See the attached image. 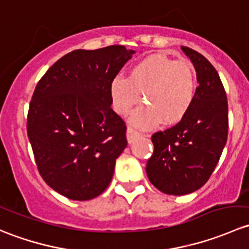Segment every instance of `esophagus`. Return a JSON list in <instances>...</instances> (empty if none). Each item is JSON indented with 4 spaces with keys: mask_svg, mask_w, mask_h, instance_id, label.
I'll return each instance as SVG.
<instances>
[{
    "mask_svg": "<svg viewBox=\"0 0 249 249\" xmlns=\"http://www.w3.org/2000/svg\"><path fill=\"white\" fill-rule=\"evenodd\" d=\"M141 136L140 132H137L136 130H134L132 127H127L126 130V139H127V142L131 144V143H134L136 139H139Z\"/></svg>",
    "mask_w": 249,
    "mask_h": 249,
    "instance_id": "obj_1",
    "label": "esophagus"
}]
</instances>
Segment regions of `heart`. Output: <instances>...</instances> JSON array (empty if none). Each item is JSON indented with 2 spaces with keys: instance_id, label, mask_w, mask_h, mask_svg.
<instances>
[{
  "instance_id": "1",
  "label": "heart",
  "mask_w": 249,
  "mask_h": 249,
  "mask_svg": "<svg viewBox=\"0 0 249 249\" xmlns=\"http://www.w3.org/2000/svg\"><path fill=\"white\" fill-rule=\"evenodd\" d=\"M196 72L190 62L154 54L132 65L127 78L114 77L108 92L113 109L118 114H129L140 104L141 94L147 106L131 115L130 123L145 130L179 123L189 113L196 97Z\"/></svg>"
}]
</instances>
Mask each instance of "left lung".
Returning a JSON list of instances; mask_svg holds the SVG:
<instances>
[{"label": "left lung", "mask_w": 249, "mask_h": 249, "mask_svg": "<svg viewBox=\"0 0 249 249\" xmlns=\"http://www.w3.org/2000/svg\"><path fill=\"white\" fill-rule=\"evenodd\" d=\"M182 50L196 71V97L178 124L153 135L154 152L145 167L157 189L178 196L207 182L228 139V100L219 74L200 53L188 47Z\"/></svg>", "instance_id": "8db88e82"}]
</instances>
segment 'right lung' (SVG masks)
<instances>
[{
	"mask_svg": "<svg viewBox=\"0 0 249 249\" xmlns=\"http://www.w3.org/2000/svg\"><path fill=\"white\" fill-rule=\"evenodd\" d=\"M135 53L124 46L73 50L35 89L27 136L44 182L69 199H94L112 180L127 142L108 85Z\"/></svg>",
	"mask_w": 249,
	"mask_h": 249,
	"instance_id": "add662e5",
	"label": "right lung"
}]
</instances>
